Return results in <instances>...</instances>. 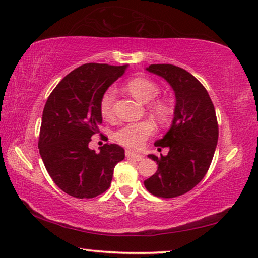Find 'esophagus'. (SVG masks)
Returning <instances> with one entry per match:
<instances>
[{
	"instance_id": "1",
	"label": "esophagus",
	"mask_w": 258,
	"mask_h": 258,
	"mask_svg": "<svg viewBox=\"0 0 258 258\" xmlns=\"http://www.w3.org/2000/svg\"><path fill=\"white\" fill-rule=\"evenodd\" d=\"M126 156L130 157V159L136 160V161L144 160V156H142L141 154H138V153H134V152H131V151H126Z\"/></svg>"
}]
</instances>
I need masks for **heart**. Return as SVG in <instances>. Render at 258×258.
Returning a JSON list of instances; mask_svg holds the SVG:
<instances>
[{"label": "heart", "instance_id": "heart-1", "mask_svg": "<svg viewBox=\"0 0 258 258\" xmlns=\"http://www.w3.org/2000/svg\"><path fill=\"white\" fill-rule=\"evenodd\" d=\"M127 90L134 97L141 102L149 103V111L153 113L157 120L166 122L171 117V107L169 103L164 99L157 98L154 99L159 95L160 87L154 81L146 78H134L131 79L126 84ZM116 97V91L113 88H109L104 94L102 95L99 101V112L102 117L110 120L112 119L113 113V103ZM153 101H152L151 99ZM154 124L151 120H141L130 124L122 125L114 133V139L121 146L128 148H139L144 142L148 139L154 133Z\"/></svg>", "mask_w": 258, "mask_h": 258}]
</instances>
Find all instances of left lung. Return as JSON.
Returning <instances> with one entry per match:
<instances>
[{"instance_id":"1","label":"left lung","mask_w":258,"mask_h":258,"mask_svg":"<svg viewBox=\"0 0 258 258\" xmlns=\"http://www.w3.org/2000/svg\"><path fill=\"white\" fill-rule=\"evenodd\" d=\"M148 72L167 80L176 96L174 120L156 147H168V155H148L157 171L145 180L152 195L175 198L197 185L206 175L218 144L215 110L205 87L185 69L169 63L151 64Z\"/></svg>"}]
</instances>
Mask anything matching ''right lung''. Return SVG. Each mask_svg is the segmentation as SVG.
<instances>
[{"label": "right lung", "instance_id": "add662e5", "mask_svg": "<svg viewBox=\"0 0 258 258\" xmlns=\"http://www.w3.org/2000/svg\"><path fill=\"white\" fill-rule=\"evenodd\" d=\"M126 67L82 64L64 76L46 101L38 148L53 182L72 197L102 195L110 187L116 164L124 160V148L116 144H104L98 153L88 145L99 133L102 95Z\"/></svg>", "mask_w": 258, "mask_h": 258}]
</instances>
